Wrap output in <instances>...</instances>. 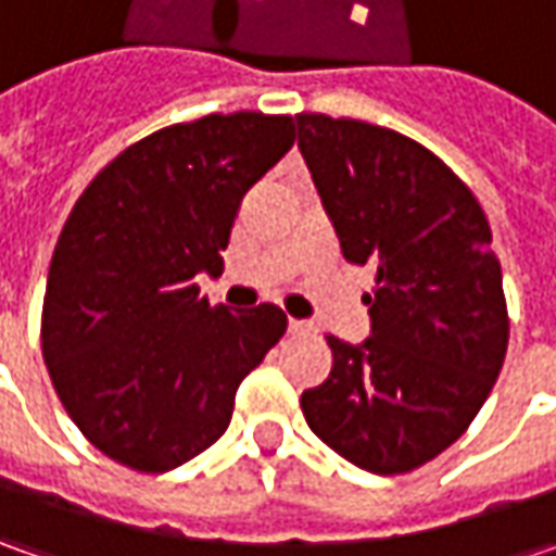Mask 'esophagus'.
Here are the masks:
<instances>
[{
    "label": "esophagus",
    "mask_w": 556,
    "mask_h": 556,
    "mask_svg": "<svg viewBox=\"0 0 556 556\" xmlns=\"http://www.w3.org/2000/svg\"><path fill=\"white\" fill-rule=\"evenodd\" d=\"M288 328H290V333H296V337H306V333H312L309 321H300V318H290Z\"/></svg>",
    "instance_id": "34e87169"
}]
</instances>
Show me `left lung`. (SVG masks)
<instances>
[{
  "instance_id": "left-lung-1",
  "label": "left lung",
  "mask_w": 556,
  "mask_h": 556,
  "mask_svg": "<svg viewBox=\"0 0 556 556\" xmlns=\"http://www.w3.org/2000/svg\"><path fill=\"white\" fill-rule=\"evenodd\" d=\"M296 129L346 263L374 268L371 337H328L331 374L300 405L350 464L408 473L470 427L502 371L510 321L492 228L415 139L328 114H296Z\"/></svg>"
}]
</instances>
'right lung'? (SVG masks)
Wrapping results in <instances>:
<instances>
[{
	"mask_svg": "<svg viewBox=\"0 0 556 556\" xmlns=\"http://www.w3.org/2000/svg\"><path fill=\"white\" fill-rule=\"evenodd\" d=\"M288 114H210L129 144L74 203L54 244L42 358L83 437L166 473L228 430L235 393L288 331L260 303L201 296L244 194L293 144Z\"/></svg>",
	"mask_w": 556,
	"mask_h": 556,
	"instance_id": "right-lung-1",
	"label": "right lung"
}]
</instances>
